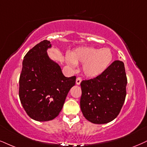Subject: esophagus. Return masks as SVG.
I'll use <instances>...</instances> for the list:
<instances>
[{"mask_svg": "<svg viewBox=\"0 0 147 147\" xmlns=\"http://www.w3.org/2000/svg\"><path fill=\"white\" fill-rule=\"evenodd\" d=\"M81 82H82V78H77L76 82V84L79 85L81 83Z\"/></svg>", "mask_w": 147, "mask_h": 147, "instance_id": "1", "label": "esophagus"}]
</instances>
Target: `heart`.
<instances>
[{
  "mask_svg": "<svg viewBox=\"0 0 147 147\" xmlns=\"http://www.w3.org/2000/svg\"><path fill=\"white\" fill-rule=\"evenodd\" d=\"M112 60V53L109 48L98 49L93 47H82L76 49L69 54V65L83 64V72L88 77H95L102 74L108 67Z\"/></svg>",
  "mask_w": 147,
  "mask_h": 147,
  "instance_id": "obj_1",
  "label": "heart"
}]
</instances>
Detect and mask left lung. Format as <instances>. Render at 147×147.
<instances>
[{
	"mask_svg": "<svg viewBox=\"0 0 147 147\" xmlns=\"http://www.w3.org/2000/svg\"><path fill=\"white\" fill-rule=\"evenodd\" d=\"M127 83L123 62L115 61L94 78L80 83V108L84 117L95 124L109 123L119 115L126 97Z\"/></svg>",
	"mask_w": 147,
	"mask_h": 147,
	"instance_id": "left-lung-1",
	"label": "left lung"
}]
</instances>
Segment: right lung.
<instances>
[{
    "label": "right lung",
    "instance_id": "right-lung-1",
    "mask_svg": "<svg viewBox=\"0 0 147 147\" xmlns=\"http://www.w3.org/2000/svg\"><path fill=\"white\" fill-rule=\"evenodd\" d=\"M50 41L43 40L24 57L19 97L26 114L37 121H51L62 110L76 77H65L61 67L48 57Z\"/></svg>",
    "mask_w": 147,
    "mask_h": 147
}]
</instances>
